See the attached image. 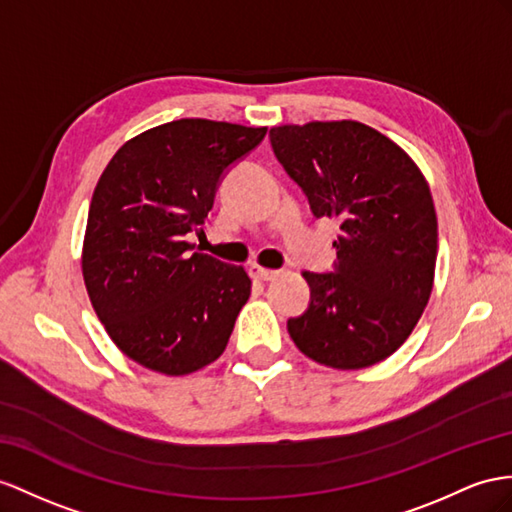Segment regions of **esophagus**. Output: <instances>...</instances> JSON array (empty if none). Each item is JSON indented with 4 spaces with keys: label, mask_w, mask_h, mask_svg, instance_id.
Segmentation results:
<instances>
[{
    "label": "esophagus",
    "mask_w": 512,
    "mask_h": 512,
    "mask_svg": "<svg viewBox=\"0 0 512 512\" xmlns=\"http://www.w3.org/2000/svg\"><path fill=\"white\" fill-rule=\"evenodd\" d=\"M277 270H268V268H261V266H251V277L257 281H272L277 277Z\"/></svg>",
    "instance_id": "34e87169"
}]
</instances>
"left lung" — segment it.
Listing matches in <instances>:
<instances>
[{
  "label": "left lung",
  "instance_id": "obj_1",
  "mask_svg": "<svg viewBox=\"0 0 512 512\" xmlns=\"http://www.w3.org/2000/svg\"><path fill=\"white\" fill-rule=\"evenodd\" d=\"M270 142L313 216L339 218L335 272H303L311 303L287 320L290 337L326 368L385 361L422 318L435 281L428 181L396 142L357 121L272 127Z\"/></svg>",
  "mask_w": 512,
  "mask_h": 512
}]
</instances>
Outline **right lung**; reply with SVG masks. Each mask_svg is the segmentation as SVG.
Instances as JSON below:
<instances>
[{
  "label": "right lung",
  "instance_id": "add662e5",
  "mask_svg": "<svg viewBox=\"0 0 512 512\" xmlns=\"http://www.w3.org/2000/svg\"><path fill=\"white\" fill-rule=\"evenodd\" d=\"M266 127L179 119L127 140L88 209L82 274L112 342L142 368L186 376L227 348L251 296L242 266L194 251L222 175Z\"/></svg>",
  "mask_w": 512,
  "mask_h": 512
}]
</instances>
